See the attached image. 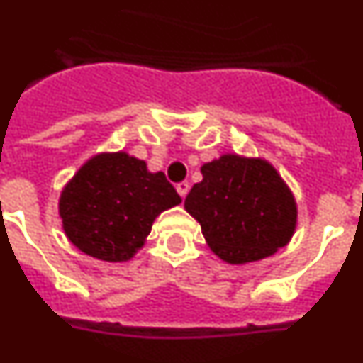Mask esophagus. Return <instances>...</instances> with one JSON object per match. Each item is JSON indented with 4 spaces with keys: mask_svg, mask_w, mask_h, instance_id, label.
<instances>
[{
    "mask_svg": "<svg viewBox=\"0 0 363 363\" xmlns=\"http://www.w3.org/2000/svg\"><path fill=\"white\" fill-rule=\"evenodd\" d=\"M189 189H191V185H189V182H179V184L176 185V191H178V194H179V196H182V198L187 196Z\"/></svg>",
    "mask_w": 363,
    "mask_h": 363,
    "instance_id": "1",
    "label": "esophagus"
}]
</instances>
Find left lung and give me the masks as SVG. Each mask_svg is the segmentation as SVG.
<instances>
[{
	"label": "left lung",
	"mask_w": 363,
	"mask_h": 363,
	"mask_svg": "<svg viewBox=\"0 0 363 363\" xmlns=\"http://www.w3.org/2000/svg\"><path fill=\"white\" fill-rule=\"evenodd\" d=\"M201 174L185 198V211L223 262H258L289 243L296 201L271 163L223 154L205 163Z\"/></svg>",
	"instance_id": "1"
}]
</instances>
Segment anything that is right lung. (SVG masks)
<instances>
[{
    "mask_svg": "<svg viewBox=\"0 0 363 363\" xmlns=\"http://www.w3.org/2000/svg\"><path fill=\"white\" fill-rule=\"evenodd\" d=\"M182 203L163 172L127 152L91 158L65 185L60 216L79 251L105 262H127L143 245L160 213Z\"/></svg>",
    "mask_w": 363,
    "mask_h": 363,
    "instance_id": "1",
    "label": "right lung"
}]
</instances>
